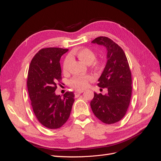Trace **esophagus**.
I'll list each match as a JSON object with an SVG mask.
<instances>
[{
  "label": "esophagus",
  "mask_w": 161,
  "mask_h": 161,
  "mask_svg": "<svg viewBox=\"0 0 161 161\" xmlns=\"http://www.w3.org/2000/svg\"><path fill=\"white\" fill-rule=\"evenodd\" d=\"M84 92V91H76L75 92V95L76 97H77L80 95V94H81L82 92Z\"/></svg>",
  "instance_id": "obj_1"
}]
</instances>
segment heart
Returning a JSON list of instances; mask_svg holds the SVG:
<instances>
[{"mask_svg": "<svg viewBox=\"0 0 161 161\" xmlns=\"http://www.w3.org/2000/svg\"><path fill=\"white\" fill-rule=\"evenodd\" d=\"M73 57H76L79 59L86 64H91L96 58L95 53L88 47H82L78 48L72 50L70 53L69 56L65 58L63 62L62 69L64 72H68L69 69V66L70 64L71 58ZM96 65H99V62H95ZM92 80V76L89 75H78L73 77L70 81V85L73 88L78 90H82L86 88L89 85V81Z\"/></svg>", "mask_w": 161, "mask_h": 161, "instance_id": "b5f03b06", "label": "heart"}]
</instances>
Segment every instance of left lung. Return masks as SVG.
Returning a JSON list of instances; mask_svg holds the SVG:
<instances>
[{
	"label": "left lung",
	"mask_w": 161,
	"mask_h": 161,
	"mask_svg": "<svg viewBox=\"0 0 161 161\" xmlns=\"http://www.w3.org/2000/svg\"><path fill=\"white\" fill-rule=\"evenodd\" d=\"M92 43L103 45L108 50V62L99 79L98 86L108 89V93L94 92L91 101L95 115L106 124H115L125 116L131 96V74L124 50L107 37L95 38Z\"/></svg>",
	"instance_id": "1"
}]
</instances>
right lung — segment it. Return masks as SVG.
<instances>
[{"label":"right lung","mask_w":161,"mask_h":161,"mask_svg":"<svg viewBox=\"0 0 161 161\" xmlns=\"http://www.w3.org/2000/svg\"><path fill=\"white\" fill-rule=\"evenodd\" d=\"M68 50L42 48L29 67L27 86L31 105L39 122L49 129L60 128L66 122L75 102L73 92L67 91L62 97L55 93L62 80L60 59Z\"/></svg>","instance_id":"1"}]
</instances>
